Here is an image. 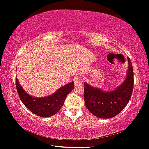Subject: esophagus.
Segmentation results:
<instances>
[{
    "mask_svg": "<svg viewBox=\"0 0 149 149\" xmlns=\"http://www.w3.org/2000/svg\"><path fill=\"white\" fill-rule=\"evenodd\" d=\"M74 83L76 86H79V85H81L83 83V79L80 77H76L74 78Z\"/></svg>",
    "mask_w": 149,
    "mask_h": 149,
    "instance_id": "esophagus-1",
    "label": "esophagus"
}]
</instances>
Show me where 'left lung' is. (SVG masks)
I'll use <instances>...</instances> for the list:
<instances>
[{
	"label": "left lung",
	"mask_w": 149,
	"mask_h": 149,
	"mask_svg": "<svg viewBox=\"0 0 149 149\" xmlns=\"http://www.w3.org/2000/svg\"><path fill=\"white\" fill-rule=\"evenodd\" d=\"M134 88V71L128 58V68L125 81L113 91H105L84 83V101L88 110L98 118L115 117L127 106Z\"/></svg>",
	"instance_id": "1"
}]
</instances>
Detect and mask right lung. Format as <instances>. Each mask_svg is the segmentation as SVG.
Returning <instances> with one entry per match:
<instances>
[{
  "label": "right lung",
  "mask_w": 149,
  "mask_h": 149,
  "mask_svg": "<svg viewBox=\"0 0 149 149\" xmlns=\"http://www.w3.org/2000/svg\"><path fill=\"white\" fill-rule=\"evenodd\" d=\"M16 88L19 97L29 111L41 117H48L56 114L64 104L66 96L74 88V83L64 85L51 95L44 97H36L30 95L22 88L15 78Z\"/></svg>",
  "instance_id": "add662e5"
}]
</instances>
